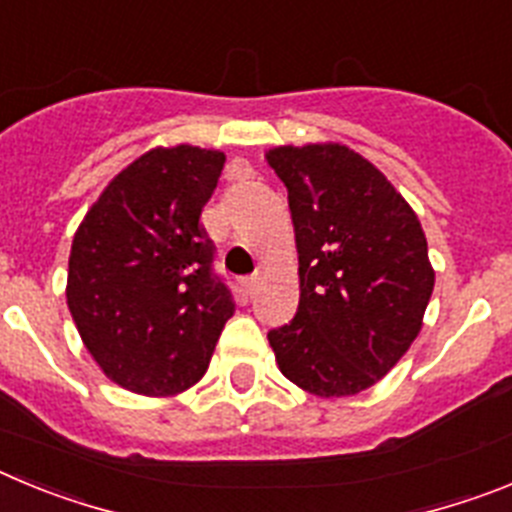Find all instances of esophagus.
I'll return each instance as SVG.
<instances>
[{
    "label": "esophagus",
    "instance_id": "34e87169",
    "mask_svg": "<svg viewBox=\"0 0 512 512\" xmlns=\"http://www.w3.org/2000/svg\"><path fill=\"white\" fill-rule=\"evenodd\" d=\"M238 287H241L243 295L251 297L256 292V287H259V282H256V277H241L238 279Z\"/></svg>",
    "mask_w": 512,
    "mask_h": 512
}]
</instances>
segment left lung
<instances>
[{"mask_svg":"<svg viewBox=\"0 0 512 512\" xmlns=\"http://www.w3.org/2000/svg\"><path fill=\"white\" fill-rule=\"evenodd\" d=\"M300 256L295 318L269 330L277 364L310 395L377 384L423 328L433 266L418 215L387 176L341 143L279 146Z\"/></svg>","mask_w":512,"mask_h":512,"instance_id":"8db88e82","label":"left lung"}]
</instances>
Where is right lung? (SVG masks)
<instances>
[{
	"label": "right lung",
	"instance_id": "add662e5",
	"mask_svg": "<svg viewBox=\"0 0 512 512\" xmlns=\"http://www.w3.org/2000/svg\"><path fill=\"white\" fill-rule=\"evenodd\" d=\"M223 166L220 151L153 148L104 187L76 230L66 302L99 369L125 390H189L235 312L200 223Z\"/></svg>",
	"mask_w": 512,
	"mask_h": 512
}]
</instances>
